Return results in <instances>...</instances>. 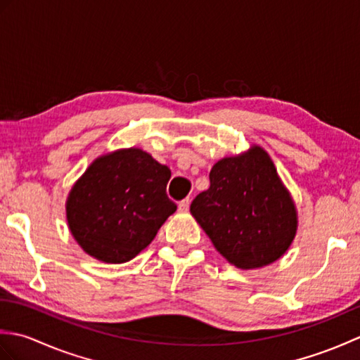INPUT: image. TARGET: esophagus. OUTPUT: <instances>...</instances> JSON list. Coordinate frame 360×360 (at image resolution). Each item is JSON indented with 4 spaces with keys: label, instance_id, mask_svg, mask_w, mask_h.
Masks as SVG:
<instances>
[{
    "label": "esophagus",
    "instance_id": "obj_1",
    "mask_svg": "<svg viewBox=\"0 0 360 360\" xmlns=\"http://www.w3.org/2000/svg\"><path fill=\"white\" fill-rule=\"evenodd\" d=\"M178 207H179L181 212H187V210L190 209V200H188V198H186V200H182V201L179 202Z\"/></svg>",
    "mask_w": 360,
    "mask_h": 360
}]
</instances>
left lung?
<instances>
[{
	"label": "left lung",
	"mask_w": 360,
	"mask_h": 360,
	"mask_svg": "<svg viewBox=\"0 0 360 360\" xmlns=\"http://www.w3.org/2000/svg\"><path fill=\"white\" fill-rule=\"evenodd\" d=\"M210 187L190 212L213 246L240 269H257L285 254L297 233V209L269 155L258 145L212 167Z\"/></svg>",
	"instance_id": "left-lung-1"
}]
</instances>
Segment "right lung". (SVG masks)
Instances as JSON below:
<instances>
[{"label":"right lung","instance_id":"obj_1","mask_svg":"<svg viewBox=\"0 0 360 360\" xmlns=\"http://www.w3.org/2000/svg\"><path fill=\"white\" fill-rule=\"evenodd\" d=\"M172 172L141 148L97 158L68 195L66 219L79 246L98 262H129L176 212Z\"/></svg>","mask_w":360,"mask_h":360}]
</instances>
